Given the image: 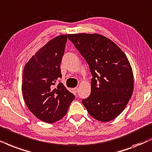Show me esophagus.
Wrapping results in <instances>:
<instances>
[{"label":"esophagus","instance_id":"esophagus-1","mask_svg":"<svg viewBox=\"0 0 152 152\" xmlns=\"http://www.w3.org/2000/svg\"><path fill=\"white\" fill-rule=\"evenodd\" d=\"M74 93H77L78 92V88H74Z\"/></svg>","mask_w":152,"mask_h":152}]
</instances>
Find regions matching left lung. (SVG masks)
<instances>
[{"instance_id":"left-lung-1","label":"left lung","mask_w":152,"mask_h":152,"mask_svg":"<svg viewBox=\"0 0 152 152\" xmlns=\"http://www.w3.org/2000/svg\"><path fill=\"white\" fill-rule=\"evenodd\" d=\"M90 66L91 94L83 106L96 120L107 122L124 110L133 91V74L128 58L110 39L99 34H69Z\"/></svg>"}]
</instances>
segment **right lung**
I'll list each match as a JSON object with an SVG mask.
<instances>
[{
  "label": "right lung",
  "instance_id": "add662e5",
  "mask_svg": "<svg viewBox=\"0 0 152 152\" xmlns=\"http://www.w3.org/2000/svg\"><path fill=\"white\" fill-rule=\"evenodd\" d=\"M67 40L66 35L47 42L25 64L22 94L30 112L40 120L53 123L61 120L74 95L58 80L62 78L60 63Z\"/></svg>",
  "mask_w": 152,
  "mask_h": 152
}]
</instances>
